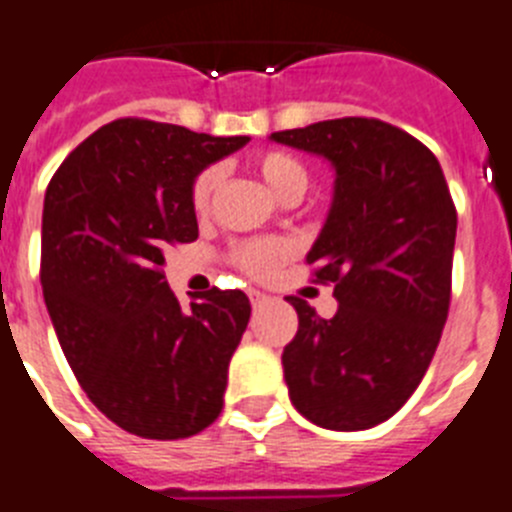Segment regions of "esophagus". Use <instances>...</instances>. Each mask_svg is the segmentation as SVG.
<instances>
[{
    "instance_id": "1",
    "label": "esophagus",
    "mask_w": 512,
    "mask_h": 512,
    "mask_svg": "<svg viewBox=\"0 0 512 512\" xmlns=\"http://www.w3.org/2000/svg\"><path fill=\"white\" fill-rule=\"evenodd\" d=\"M247 296H249V302H252V307H257V304H263V302H265V294H263V291L249 289Z\"/></svg>"
}]
</instances>
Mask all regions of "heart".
Wrapping results in <instances>:
<instances>
[{
    "mask_svg": "<svg viewBox=\"0 0 512 512\" xmlns=\"http://www.w3.org/2000/svg\"><path fill=\"white\" fill-rule=\"evenodd\" d=\"M252 166L260 174V179L268 184V190L276 197H281V200L302 197L304 190H307V166L289 150H260V153L252 156ZM218 179H221V174H218L216 166H208V169H203L192 179L190 205L197 216H203L205 210H208L210 197H213L218 187ZM286 255H289L286 244L278 242V239H265V236H260V239H244V242H236L229 249L231 263L252 278L270 276L286 260Z\"/></svg>",
    "mask_w": 512,
    "mask_h": 512,
    "instance_id": "heart-1",
    "label": "heart"
}]
</instances>
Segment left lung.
<instances>
[{
    "label": "left lung",
    "instance_id": "left-lung-1",
    "mask_svg": "<svg viewBox=\"0 0 512 512\" xmlns=\"http://www.w3.org/2000/svg\"><path fill=\"white\" fill-rule=\"evenodd\" d=\"M270 137L336 166L333 208L307 265L312 281L333 283L338 312L322 320L289 296L299 315L281 356L291 403L317 427H375L419 388L448 320L458 226L448 182L427 145L380 119Z\"/></svg>",
    "mask_w": 512,
    "mask_h": 512
}]
</instances>
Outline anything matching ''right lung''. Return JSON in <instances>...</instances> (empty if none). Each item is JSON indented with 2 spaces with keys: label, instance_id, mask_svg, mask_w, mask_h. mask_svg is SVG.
Here are the masks:
<instances>
[{
  "label": "right lung",
  "instance_id": "add662e5",
  "mask_svg": "<svg viewBox=\"0 0 512 512\" xmlns=\"http://www.w3.org/2000/svg\"><path fill=\"white\" fill-rule=\"evenodd\" d=\"M247 140L117 119L46 187L41 286L59 346L96 409L137 437H192L223 409L247 294L213 286L184 309L161 268L197 239L192 179Z\"/></svg>",
  "mask_w": 512,
  "mask_h": 512
}]
</instances>
